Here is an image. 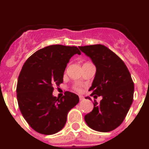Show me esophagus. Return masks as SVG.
I'll return each instance as SVG.
<instances>
[{
  "instance_id": "34e87169",
  "label": "esophagus",
  "mask_w": 149,
  "mask_h": 149,
  "mask_svg": "<svg viewBox=\"0 0 149 149\" xmlns=\"http://www.w3.org/2000/svg\"><path fill=\"white\" fill-rule=\"evenodd\" d=\"M79 98H80V101H83L84 99V97L82 95H80L79 96Z\"/></svg>"
}]
</instances>
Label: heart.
Wrapping results in <instances>:
<instances>
[{
	"label": "heart",
	"instance_id": "obj_1",
	"mask_svg": "<svg viewBox=\"0 0 149 149\" xmlns=\"http://www.w3.org/2000/svg\"><path fill=\"white\" fill-rule=\"evenodd\" d=\"M74 89H75L77 92H81V88L79 86H74Z\"/></svg>",
	"mask_w": 149,
	"mask_h": 149
}]
</instances>
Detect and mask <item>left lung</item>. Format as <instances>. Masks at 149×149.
I'll return each instance as SVG.
<instances>
[{
    "instance_id": "obj_1",
    "label": "left lung",
    "mask_w": 149,
    "mask_h": 149,
    "mask_svg": "<svg viewBox=\"0 0 149 149\" xmlns=\"http://www.w3.org/2000/svg\"><path fill=\"white\" fill-rule=\"evenodd\" d=\"M79 48L96 67L95 78L89 89L92 92L91 95L102 97L100 103L94 101L93 110L84 119L95 131L109 132L122 123L132 104L134 85L131 74L125 63L103 45L81 46Z\"/></svg>"
}]
</instances>
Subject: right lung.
I'll use <instances>...</instances> for the list:
<instances>
[{
	"mask_svg": "<svg viewBox=\"0 0 149 149\" xmlns=\"http://www.w3.org/2000/svg\"><path fill=\"white\" fill-rule=\"evenodd\" d=\"M76 54L81 51L75 46L49 45L31 55L22 67L16 88L18 107L29 125L39 134L59 132L69 110L78 104V95L71 92L61 98L52 94L54 86L63 82L67 63Z\"/></svg>",
	"mask_w": 149,
	"mask_h": 149,
	"instance_id": "right-lung-1",
	"label": "right lung"
}]
</instances>
